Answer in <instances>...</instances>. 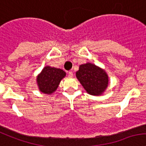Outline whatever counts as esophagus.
Returning <instances> with one entry per match:
<instances>
[{
	"label": "esophagus",
	"mask_w": 146,
	"mask_h": 146,
	"mask_svg": "<svg viewBox=\"0 0 146 146\" xmlns=\"http://www.w3.org/2000/svg\"><path fill=\"white\" fill-rule=\"evenodd\" d=\"M68 76L69 77H73V73L72 71H70V72H68Z\"/></svg>",
	"instance_id": "obj_1"
}]
</instances>
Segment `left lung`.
Masks as SVG:
<instances>
[{"label":"left lung","instance_id":"1","mask_svg":"<svg viewBox=\"0 0 146 146\" xmlns=\"http://www.w3.org/2000/svg\"><path fill=\"white\" fill-rule=\"evenodd\" d=\"M76 76L87 93L91 95H101L109 85V76L106 71L92 63L79 65Z\"/></svg>","mask_w":146,"mask_h":146}]
</instances>
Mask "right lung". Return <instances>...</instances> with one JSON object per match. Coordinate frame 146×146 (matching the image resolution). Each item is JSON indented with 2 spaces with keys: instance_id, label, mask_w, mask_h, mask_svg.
<instances>
[{
  "instance_id": "1",
  "label": "right lung",
  "mask_w": 146,
  "mask_h": 146,
  "mask_svg": "<svg viewBox=\"0 0 146 146\" xmlns=\"http://www.w3.org/2000/svg\"><path fill=\"white\" fill-rule=\"evenodd\" d=\"M66 76L64 71L59 68L46 66L36 76V84L40 92L46 94L54 93Z\"/></svg>"
}]
</instances>
